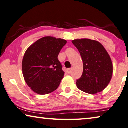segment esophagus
I'll return each mask as SVG.
<instances>
[{"label":"esophagus","mask_w":128,"mask_h":128,"mask_svg":"<svg viewBox=\"0 0 128 128\" xmlns=\"http://www.w3.org/2000/svg\"><path fill=\"white\" fill-rule=\"evenodd\" d=\"M72 68H68V69L66 70V73H67V74H70L72 72Z\"/></svg>","instance_id":"obj_1"}]
</instances>
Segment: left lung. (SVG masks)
<instances>
[{
  "instance_id": "obj_1",
  "label": "left lung",
  "mask_w": 128,
  "mask_h": 128,
  "mask_svg": "<svg viewBox=\"0 0 128 128\" xmlns=\"http://www.w3.org/2000/svg\"><path fill=\"white\" fill-rule=\"evenodd\" d=\"M72 42L80 52L84 64L82 76L76 80L77 88L89 94L101 92L112 75V63L108 53L96 40L82 39Z\"/></svg>"
}]
</instances>
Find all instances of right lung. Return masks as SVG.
I'll use <instances>...</instances> for the list:
<instances>
[{
    "instance_id": "right-lung-1",
    "label": "right lung",
    "mask_w": 128,
    "mask_h": 128,
    "mask_svg": "<svg viewBox=\"0 0 128 128\" xmlns=\"http://www.w3.org/2000/svg\"><path fill=\"white\" fill-rule=\"evenodd\" d=\"M66 44L64 39L46 36L26 50L22 62V74L34 92L46 94L58 88L64 75L58 56Z\"/></svg>"
}]
</instances>
